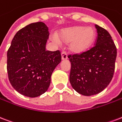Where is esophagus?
<instances>
[{
	"mask_svg": "<svg viewBox=\"0 0 122 122\" xmlns=\"http://www.w3.org/2000/svg\"><path fill=\"white\" fill-rule=\"evenodd\" d=\"M61 59H62V60H66V59H68L67 54L64 51L61 52Z\"/></svg>",
	"mask_w": 122,
	"mask_h": 122,
	"instance_id": "1",
	"label": "esophagus"
}]
</instances>
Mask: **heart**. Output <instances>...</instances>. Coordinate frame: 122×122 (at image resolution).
Listing matches in <instances>:
<instances>
[{
  "label": "heart",
  "instance_id": "heart-1",
  "mask_svg": "<svg viewBox=\"0 0 122 122\" xmlns=\"http://www.w3.org/2000/svg\"><path fill=\"white\" fill-rule=\"evenodd\" d=\"M95 38V30L92 27L73 26L66 28L57 34L59 40L68 43L71 52L81 54L87 51Z\"/></svg>",
  "mask_w": 122,
  "mask_h": 122
}]
</instances>
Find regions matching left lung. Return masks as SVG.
Wrapping results in <instances>:
<instances>
[{"instance_id": "1", "label": "left lung", "mask_w": 122, "mask_h": 122, "mask_svg": "<svg viewBox=\"0 0 122 122\" xmlns=\"http://www.w3.org/2000/svg\"><path fill=\"white\" fill-rule=\"evenodd\" d=\"M95 45L81 54L69 55L70 82L80 94L91 96L104 90L112 80L117 58V47L104 28L95 25Z\"/></svg>"}]
</instances>
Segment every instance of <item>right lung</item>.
I'll return each mask as SVG.
<instances>
[{
    "label": "right lung",
    "mask_w": 122,
    "mask_h": 122,
    "mask_svg": "<svg viewBox=\"0 0 122 122\" xmlns=\"http://www.w3.org/2000/svg\"><path fill=\"white\" fill-rule=\"evenodd\" d=\"M49 32L43 22L29 24L14 36L7 53V70L14 89L28 97L47 91L53 71L61 61V52L46 51Z\"/></svg>",
    "instance_id": "1"
}]
</instances>
